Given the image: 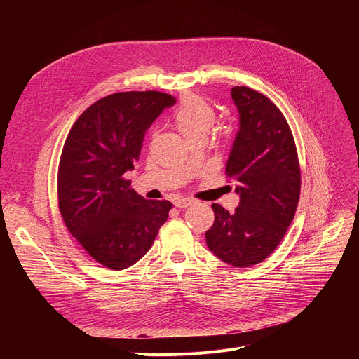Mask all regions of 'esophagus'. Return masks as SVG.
<instances>
[{
  "mask_svg": "<svg viewBox=\"0 0 359 359\" xmlns=\"http://www.w3.org/2000/svg\"><path fill=\"white\" fill-rule=\"evenodd\" d=\"M192 203L194 201L189 198H177L175 201V206H177V208H187V206H191Z\"/></svg>",
  "mask_w": 359,
  "mask_h": 359,
  "instance_id": "34e87169",
  "label": "esophagus"
}]
</instances>
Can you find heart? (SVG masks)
<instances>
[{
	"instance_id": "heart-1",
	"label": "heart",
	"mask_w": 359,
	"mask_h": 359,
	"mask_svg": "<svg viewBox=\"0 0 359 359\" xmlns=\"http://www.w3.org/2000/svg\"><path fill=\"white\" fill-rule=\"evenodd\" d=\"M214 119V107L199 96L184 97L175 113V125L187 142L206 138Z\"/></svg>"
}]
</instances>
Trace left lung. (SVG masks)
I'll return each mask as SVG.
<instances>
[{
    "label": "left lung",
    "mask_w": 359,
    "mask_h": 359,
    "mask_svg": "<svg viewBox=\"0 0 359 359\" xmlns=\"http://www.w3.org/2000/svg\"><path fill=\"white\" fill-rule=\"evenodd\" d=\"M238 130L225 164L240 196L233 214L212 203L206 246L222 262L249 268L265 260L285 236L299 199L301 175L290 125L262 93L233 87Z\"/></svg>",
    "instance_id": "8db88e82"
}]
</instances>
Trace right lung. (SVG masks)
Here are the masks:
<instances>
[{
  "instance_id": "1",
  "label": "right lung",
  "mask_w": 359,
  "mask_h": 359,
  "mask_svg": "<svg viewBox=\"0 0 359 359\" xmlns=\"http://www.w3.org/2000/svg\"><path fill=\"white\" fill-rule=\"evenodd\" d=\"M175 103L160 91L110 94L83 111L64 144L58 170L61 215L71 236L109 269L137 263L173 206L138 195L125 173L140 158L145 130Z\"/></svg>"
}]
</instances>
